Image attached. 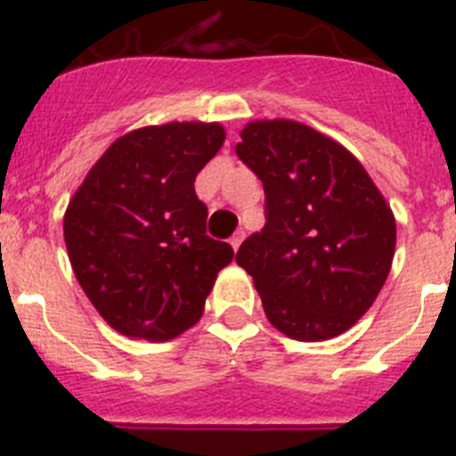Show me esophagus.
<instances>
[{
  "label": "esophagus",
  "instance_id": "34e87169",
  "mask_svg": "<svg viewBox=\"0 0 456 456\" xmlns=\"http://www.w3.org/2000/svg\"><path fill=\"white\" fill-rule=\"evenodd\" d=\"M241 241H244V231H237L235 232V235H232L231 237V246H232V248H240V244H241Z\"/></svg>",
  "mask_w": 456,
  "mask_h": 456
}]
</instances>
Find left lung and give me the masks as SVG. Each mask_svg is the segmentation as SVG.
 I'll return each instance as SVG.
<instances>
[{
	"instance_id": "obj_1",
	"label": "left lung",
	"mask_w": 456,
	"mask_h": 456,
	"mask_svg": "<svg viewBox=\"0 0 456 456\" xmlns=\"http://www.w3.org/2000/svg\"><path fill=\"white\" fill-rule=\"evenodd\" d=\"M265 187L266 224L237 250L266 319L323 341L369 312L389 275L395 219L357 158L289 119L253 122L235 146Z\"/></svg>"
}]
</instances>
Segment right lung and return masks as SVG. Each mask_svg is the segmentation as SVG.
Instances as JSON below:
<instances>
[{"label":"right lung","mask_w":456,"mask_h":456,"mask_svg":"<svg viewBox=\"0 0 456 456\" xmlns=\"http://www.w3.org/2000/svg\"><path fill=\"white\" fill-rule=\"evenodd\" d=\"M225 140L219 124L171 122L119 137L65 212L74 275L110 328L167 341L203 314L235 250L206 232L199 171Z\"/></svg>","instance_id":"add662e5"}]
</instances>
